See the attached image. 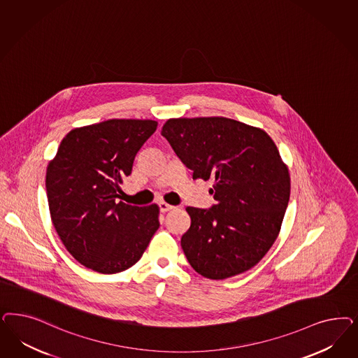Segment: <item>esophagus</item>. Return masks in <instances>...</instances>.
I'll return each mask as SVG.
<instances>
[{
    "instance_id": "esophagus-1",
    "label": "esophagus",
    "mask_w": 358,
    "mask_h": 358,
    "mask_svg": "<svg viewBox=\"0 0 358 358\" xmlns=\"http://www.w3.org/2000/svg\"><path fill=\"white\" fill-rule=\"evenodd\" d=\"M173 206H170L169 203H164V201H161L159 203V209H161L162 213H166V212H169V210H171L173 209Z\"/></svg>"
}]
</instances>
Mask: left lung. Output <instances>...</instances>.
<instances>
[{
  "label": "left lung",
  "instance_id": "8db88e82",
  "mask_svg": "<svg viewBox=\"0 0 358 358\" xmlns=\"http://www.w3.org/2000/svg\"><path fill=\"white\" fill-rule=\"evenodd\" d=\"M161 134L194 179L213 180V207L185 208L191 227L180 243L189 265L216 280L250 270L275 243L289 204V169L274 141L227 117L170 118Z\"/></svg>",
  "mask_w": 358,
  "mask_h": 358
}]
</instances>
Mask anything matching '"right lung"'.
Listing matches in <instances>:
<instances>
[{
	"label": "right lung",
	"instance_id": "add662e5",
	"mask_svg": "<svg viewBox=\"0 0 358 358\" xmlns=\"http://www.w3.org/2000/svg\"><path fill=\"white\" fill-rule=\"evenodd\" d=\"M152 120H108L76 127L47 166L51 221L69 254L101 274L136 265L159 228V207L117 201Z\"/></svg>",
	"mask_w": 358,
	"mask_h": 358
}]
</instances>
